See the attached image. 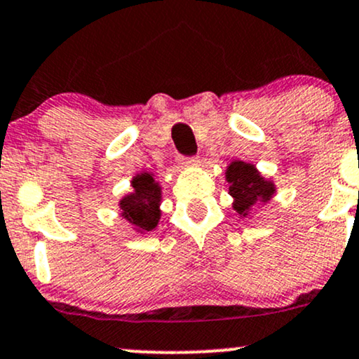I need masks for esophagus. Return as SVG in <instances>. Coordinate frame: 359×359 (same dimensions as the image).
<instances>
[{
    "label": "esophagus",
    "instance_id": "34e87169",
    "mask_svg": "<svg viewBox=\"0 0 359 359\" xmlns=\"http://www.w3.org/2000/svg\"><path fill=\"white\" fill-rule=\"evenodd\" d=\"M178 163H180V166H183V168L196 166V164H198V158H184V156H180Z\"/></svg>",
    "mask_w": 359,
    "mask_h": 359
}]
</instances>
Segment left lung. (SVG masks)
Here are the masks:
<instances>
[{
	"mask_svg": "<svg viewBox=\"0 0 359 359\" xmlns=\"http://www.w3.org/2000/svg\"><path fill=\"white\" fill-rule=\"evenodd\" d=\"M229 193L233 198V210L240 217H248L257 201L267 203L276 193V184L265 180L254 164L231 161L225 172Z\"/></svg>",
	"mask_w": 359,
	"mask_h": 359,
	"instance_id": "1",
	"label": "left lung"
}]
</instances>
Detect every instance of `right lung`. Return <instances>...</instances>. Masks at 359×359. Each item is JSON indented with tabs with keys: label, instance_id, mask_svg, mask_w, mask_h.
<instances>
[{
	"label": "right lung",
	"instance_id": "1",
	"mask_svg": "<svg viewBox=\"0 0 359 359\" xmlns=\"http://www.w3.org/2000/svg\"><path fill=\"white\" fill-rule=\"evenodd\" d=\"M134 191L119 201L122 217L128 220L139 233L154 230L161 218V187L154 181L151 172H139L130 181Z\"/></svg>",
	"mask_w": 359,
	"mask_h": 359
}]
</instances>
